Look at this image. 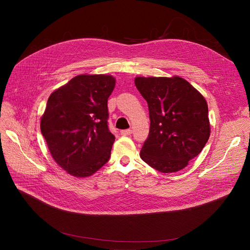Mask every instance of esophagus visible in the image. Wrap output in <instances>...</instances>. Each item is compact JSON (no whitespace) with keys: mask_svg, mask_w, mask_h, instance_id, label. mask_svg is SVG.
Listing matches in <instances>:
<instances>
[{"mask_svg":"<svg viewBox=\"0 0 250 250\" xmlns=\"http://www.w3.org/2000/svg\"><path fill=\"white\" fill-rule=\"evenodd\" d=\"M121 134L123 136H129L130 134H132V129H123V130H121Z\"/></svg>","mask_w":250,"mask_h":250,"instance_id":"obj_1","label":"esophagus"}]
</instances>
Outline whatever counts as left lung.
Segmentation results:
<instances>
[{
	"label": "left lung",
	"instance_id": "left-lung-1",
	"mask_svg": "<svg viewBox=\"0 0 250 250\" xmlns=\"http://www.w3.org/2000/svg\"><path fill=\"white\" fill-rule=\"evenodd\" d=\"M150 115L149 137L140 157L163 173L179 171L198 156L211 134L205 97L179 76L136 77Z\"/></svg>",
	"mask_w": 250,
	"mask_h": 250
}]
</instances>
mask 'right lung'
I'll use <instances>...</instances> for the list:
<instances>
[{
	"label": "right lung",
	"mask_w": 250,
	"mask_h": 250,
	"mask_svg": "<svg viewBox=\"0 0 250 250\" xmlns=\"http://www.w3.org/2000/svg\"><path fill=\"white\" fill-rule=\"evenodd\" d=\"M110 75H78L48 97L42 134L57 164L72 176L89 177L106 163L114 142L107 126Z\"/></svg>",
	"instance_id": "1"
}]
</instances>
